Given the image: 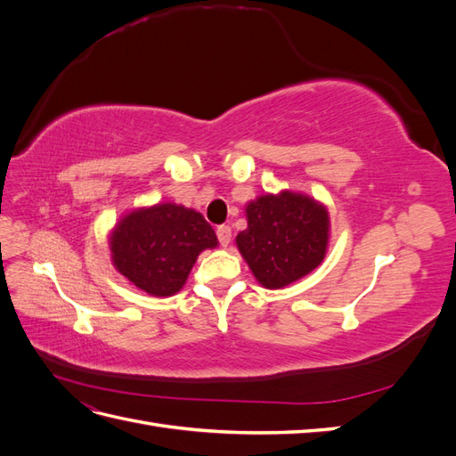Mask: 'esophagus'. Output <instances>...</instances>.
Listing matches in <instances>:
<instances>
[{
    "mask_svg": "<svg viewBox=\"0 0 456 456\" xmlns=\"http://www.w3.org/2000/svg\"><path fill=\"white\" fill-rule=\"evenodd\" d=\"M216 238L223 247H228V243L232 241V228L230 226H218L216 228Z\"/></svg>",
    "mask_w": 456,
    "mask_h": 456,
    "instance_id": "esophagus-1",
    "label": "esophagus"
}]
</instances>
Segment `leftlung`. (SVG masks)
<instances>
[{
	"label": "left lung",
	"mask_w": 456,
	"mask_h": 456,
	"mask_svg": "<svg viewBox=\"0 0 456 456\" xmlns=\"http://www.w3.org/2000/svg\"><path fill=\"white\" fill-rule=\"evenodd\" d=\"M247 228L236 243L256 281L281 289L322 265L329 245V213L310 196L283 190L245 207Z\"/></svg>",
	"instance_id": "8db88e82"
}]
</instances>
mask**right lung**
Masks as SVG:
<instances>
[{"label": "right lung", "mask_w": 456, "mask_h": 456, "mask_svg": "<svg viewBox=\"0 0 456 456\" xmlns=\"http://www.w3.org/2000/svg\"><path fill=\"white\" fill-rule=\"evenodd\" d=\"M216 245V233L203 215L176 203L134 209L110 236L116 270L151 297L181 291L200 253Z\"/></svg>", "instance_id": "obj_1"}]
</instances>
